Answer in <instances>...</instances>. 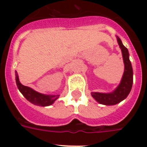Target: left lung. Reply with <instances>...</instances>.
<instances>
[{
  "label": "left lung",
  "mask_w": 147,
  "mask_h": 147,
  "mask_svg": "<svg viewBox=\"0 0 147 147\" xmlns=\"http://www.w3.org/2000/svg\"><path fill=\"white\" fill-rule=\"evenodd\" d=\"M119 47L121 49L124 63V71L119 85L110 93L92 92V96L99 104L105 105H114L124 100L130 94L133 85V68L129 59V52L121 42V39L117 36Z\"/></svg>",
  "instance_id": "1"
}]
</instances>
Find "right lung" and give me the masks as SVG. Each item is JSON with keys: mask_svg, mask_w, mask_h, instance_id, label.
<instances>
[{"mask_svg": "<svg viewBox=\"0 0 147 147\" xmlns=\"http://www.w3.org/2000/svg\"><path fill=\"white\" fill-rule=\"evenodd\" d=\"M15 76H16V83L19 91L21 92V94L25 97L26 100L33 105L41 106V107H47L53 105L59 97V94L55 95V94H41L36 92L35 90H33L31 88L24 86L20 82L19 76L17 71H15Z\"/></svg>", "mask_w": 147, "mask_h": 147, "instance_id": "right-lung-1", "label": "right lung"}]
</instances>
